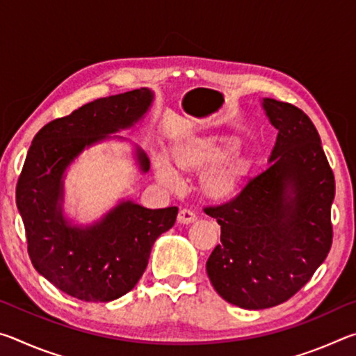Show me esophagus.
<instances>
[{"instance_id":"34e87169","label":"esophagus","mask_w":356,"mask_h":356,"mask_svg":"<svg viewBox=\"0 0 356 356\" xmlns=\"http://www.w3.org/2000/svg\"><path fill=\"white\" fill-rule=\"evenodd\" d=\"M177 221L182 222V225H190V222L196 221V213L190 209H182L177 215Z\"/></svg>"}]
</instances>
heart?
I'll return each mask as SVG.
<instances>
[{
    "label": "heart",
    "instance_id": "obj_1",
    "mask_svg": "<svg viewBox=\"0 0 356 356\" xmlns=\"http://www.w3.org/2000/svg\"><path fill=\"white\" fill-rule=\"evenodd\" d=\"M237 146V140L216 135H190L171 144L170 166L165 156L154 159L156 179L168 186L176 185V170L180 176L200 174V188L202 195L213 202H227L242 191L246 179L250 177L254 161L250 155L234 152L226 155Z\"/></svg>",
    "mask_w": 356,
    "mask_h": 356
}]
</instances>
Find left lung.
I'll use <instances>...</instances> for the list:
<instances>
[{
    "label": "left lung",
    "mask_w": 356,
    "mask_h": 356,
    "mask_svg": "<svg viewBox=\"0 0 356 356\" xmlns=\"http://www.w3.org/2000/svg\"><path fill=\"white\" fill-rule=\"evenodd\" d=\"M278 130L270 166L226 204L204 212L221 226L207 275L227 303L273 308L293 297L333 243L334 176L312 120L286 102L264 99Z\"/></svg>",
    "instance_id": "left-lung-1"
}]
</instances>
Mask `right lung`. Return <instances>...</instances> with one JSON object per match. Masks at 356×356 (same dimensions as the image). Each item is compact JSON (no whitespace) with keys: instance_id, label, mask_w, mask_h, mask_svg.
I'll use <instances>...</instances> for the list:
<instances>
[{"instance_id":"obj_1","label":"right lung","mask_w":356,"mask_h":356,"mask_svg":"<svg viewBox=\"0 0 356 356\" xmlns=\"http://www.w3.org/2000/svg\"><path fill=\"white\" fill-rule=\"evenodd\" d=\"M154 94L135 89L83 105L44 125L34 136L17 182V207L34 268L70 297L94 303L122 297L147 267L150 250L176 222L177 207L146 209L122 201L91 226L63 213L64 172L84 149L144 118ZM118 138V136H116ZM143 172L149 159L136 147Z\"/></svg>"}]
</instances>
